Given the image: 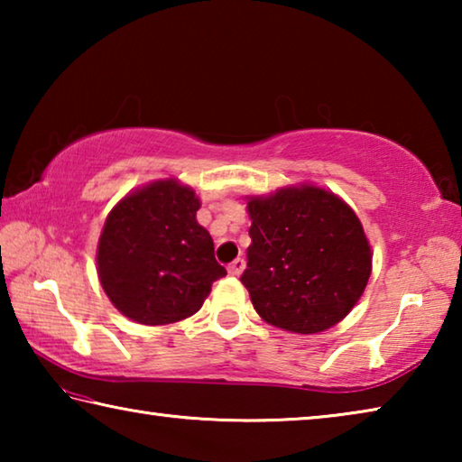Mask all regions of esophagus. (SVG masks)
Segmentation results:
<instances>
[{
    "mask_svg": "<svg viewBox=\"0 0 462 462\" xmlns=\"http://www.w3.org/2000/svg\"><path fill=\"white\" fill-rule=\"evenodd\" d=\"M245 267H246V261L245 259H236V261H232L228 264V273H230V275H234V277H238L240 273L245 271Z\"/></svg>",
    "mask_w": 462,
    "mask_h": 462,
    "instance_id": "esophagus-1",
    "label": "esophagus"
}]
</instances>
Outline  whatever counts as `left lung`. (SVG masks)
<instances>
[{
	"mask_svg": "<svg viewBox=\"0 0 462 462\" xmlns=\"http://www.w3.org/2000/svg\"><path fill=\"white\" fill-rule=\"evenodd\" d=\"M250 240L242 285L264 322L295 334L324 332L356 306L371 277L363 224L322 187H283L248 198Z\"/></svg>",
	"mask_w": 462,
	"mask_h": 462,
	"instance_id": "1",
	"label": "left lung"
}]
</instances>
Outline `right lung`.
I'll use <instances>...</instances> for the list:
<instances>
[{
	"label": "right lung",
	"instance_id": "obj_1",
	"mask_svg": "<svg viewBox=\"0 0 462 462\" xmlns=\"http://www.w3.org/2000/svg\"><path fill=\"white\" fill-rule=\"evenodd\" d=\"M199 199L175 179L128 193L101 230L97 275L109 301L144 326L193 316L226 275L214 240L195 220Z\"/></svg>",
	"mask_w": 462,
	"mask_h": 462
}]
</instances>
